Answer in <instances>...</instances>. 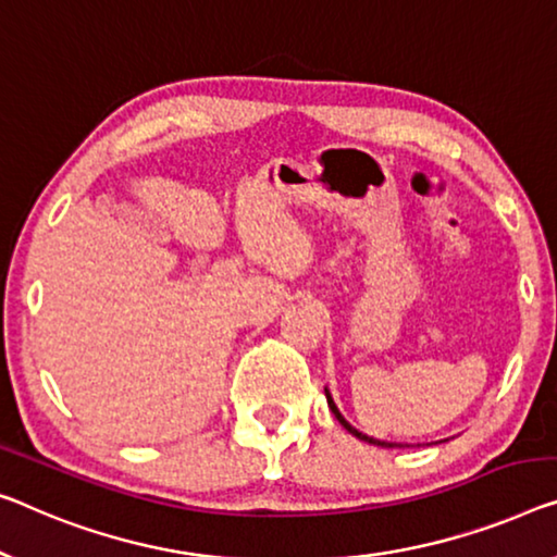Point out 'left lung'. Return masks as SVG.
<instances>
[{
  "mask_svg": "<svg viewBox=\"0 0 557 557\" xmlns=\"http://www.w3.org/2000/svg\"><path fill=\"white\" fill-rule=\"evenodd\" d=\"M325 397H327V408L332 410V414H335L337 418V422L339 425H343L347 433L350 435H355L358 440H364V443H370V445H377V447H405V445H397V443H387V440H377V437H370V435H364V433H360V430H355L350 422H347L345 418H343V412L337 410V405H335V400H332V395H330V389L325 387Z\"/></svg>",
  "mask_w": 557,
  "mask_h": 557,
  "instance_id": "obj_1",
  "label": "left lung"
}]
</instances>
